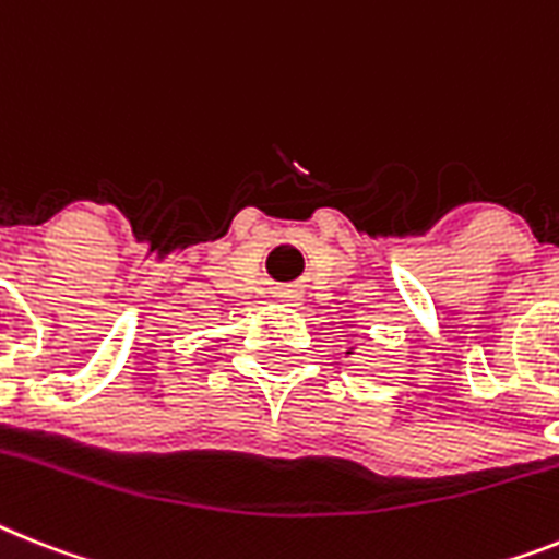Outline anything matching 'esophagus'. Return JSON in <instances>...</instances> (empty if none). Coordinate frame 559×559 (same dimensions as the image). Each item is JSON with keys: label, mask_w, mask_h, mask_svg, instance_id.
<instances>
[{"label": "esophagus", "mask_w": 559, "mask_h": 559, "mask_svg": "<svg viewBox=\"0 0 559 559\" xmlns=\"http://www.w3.org/2000/svg\"><path fill=\"white\" fill-rule=\"evenodd\" d=\"M276 297L283 299V302H288V306H297L299 299H302V294H299L297 288H280L276 290Z\"/></svg>", "instance_id": "obj_1"}]
</instances>
